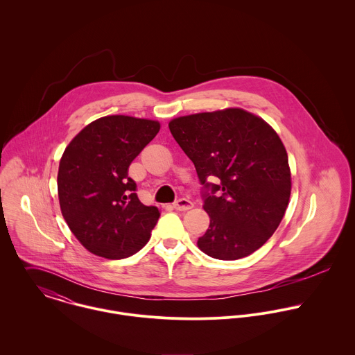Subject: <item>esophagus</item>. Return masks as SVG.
<instances>
[{"label": "esophagus", "instance_id": "esophagus-1", "mask_svg": "<svg viewBox=\"0 0 355 355\" xmlns=\"http://www.w3.org/2000/svg\"><path fill=\"white\" fill-rule=\"evenodd\" d=\"M194 206V203L191 202V201H189V200H186V198H180V200H178L176 202H173V207L176 209V210H189V209H191Z\"/></svg>", "mask_w": 355, "mask_h": 355}]
</instances>
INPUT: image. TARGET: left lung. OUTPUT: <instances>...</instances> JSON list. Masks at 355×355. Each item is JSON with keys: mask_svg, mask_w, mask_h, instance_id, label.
<instances>
[{"mask_svg": "<svg viewBox=\"0 0 355 355\" xmlns=\"http://www.w3.org/2000/svg\"><path fill=\"white\" fill-rule=\"evenodd\" d=\"M168 125L211 191L203 193L210 224L200 250L225 261L258 250L277 230L291 194L288 155L277 132L241 107L180 116ZM213 175L218 185L207 183Z\"/></svg>", "mask_w": 355, "mask_h": 355, "instance_id": "obj_1", "label": "left lung"}]
</instances>
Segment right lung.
Listing matches in <instances>:
<instances>
[{"label": "right lung", "instance_id": "1", "mask_svg": "<svg viewBox=\"0 0 355 355\" xmlns=\"http://www.w3.org/2000/svg\"><path fill=\"white\" fill-rule=\"evenodd\" d=\"M158 131L155 120L105 116L86 125L62 153L57 173L60 209L90 253L121 259L149 242L159 210L139 201L128 166Z\"/></svg>", "mask_w": 355, "mask_h": 355}]
</instances>
